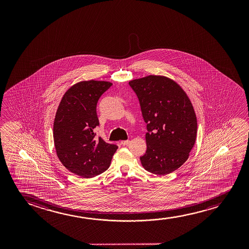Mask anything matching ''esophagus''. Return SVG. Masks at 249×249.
<instances>
[{
    "label": "esophagus",
    "instance_id": "esophagus-1",
    "mask_svg": "<svg viewBox=\"0 0 249 249\" xmlns=\"http://www.w3.org/2000/svg\"><path fill=\"white\" fill-rule=\"evenodd\" d=\"M129 140H123V141H121V143H122L123 145H126V144L129 143Z\"/></svg>",
    "mask_w": 249,
    "mask_h": 249
}]
</instances>
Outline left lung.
Here are the masks:
<instances>
[{
	"label": "left lung",
	"instance_id": "left-lung-1",
	"mask_svg": "<svg viewBox=\"0 0 249 249\" xmlns=\"http://www.w3.org/2000/svg\"><path fill=\"white\" fill-rule=\"evenodd\" d=\"M147 123V150L140 157L145 170L166 175L187 160L194 146L197 121L184 89L164 75H147L130 81Z\"/></svg>",
	"mask_w": 249,
	"mask_h": 249
}]
</instances>
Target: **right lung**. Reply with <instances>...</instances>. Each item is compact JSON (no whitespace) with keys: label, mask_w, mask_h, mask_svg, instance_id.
Segmentation results:
<instances>
[{"label":"right lung","mask_w":249,"mask_h":249,"mask_svg":"<svg viewBox=\"0 0 249 249\" xmlns=\"http://www.w3.org/2000/svg\"><path fill=\"white\" fill-rule=\"evenodd\" d=\"M112 83L82 81L71 86L59 103L53 123V141L58 159L69 171L82 178L95 177L108 169L118 146L94 140L99 126L96 107Z\"/></svg>","instance_id":"obj_1"}]
</instances>
